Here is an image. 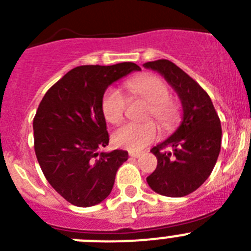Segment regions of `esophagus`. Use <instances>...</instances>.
Segmentation results:
<instances>
[{"instance_id":"obj_1","label":"esophagus","mask_w":251,"mask_h":251,"mask_svg":"<svg viewBox=\"0 0 251 251\" xmlns=\"http://www.w3.org/2000/svg\"><path fill=\"white\" fill-rule=\"evenodd\" d=\"M129 156L133 157V158H138V157L142 156V152H129Z\"/></svg>"}]
</instances>
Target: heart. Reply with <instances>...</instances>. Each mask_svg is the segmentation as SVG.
Masks as SVG:
<instances>
[{"label": "heart", "instance_id": "obj_1", "mask_svg": "<svg viewBox=\"0 0 251 251\" xmlns=\"http://www.w3.org/2000/svg\"><path fill=\"white\" fill-rule=\"evenodd\" d=\"M128 98L142 99L148 103L146 118H154L162 129L170 130L179 118L178 104L170 98V88L163 79L153 74L132 77L126 83ZM101 113L110 124H119L124 119L127 98L119 89L110 86L101 97ZM158 137V128L152 121L127 123L113 134L115 146L129 151H141Z\"/></svg>", "mask_w": 251, "mask_h": 251}]
</instances>
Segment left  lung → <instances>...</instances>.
Instances as JSON below:
<instances>
[{"mask_svg": "<svg viewBox=\"0 0 251 251\" xmlns=\"http://www.w3.org/2000/svg\"><path fill=\"white\" fill-rule=\"evenodd\" d=\"M178 93L183 121L178 129L151 152L157 167L147 177L153 191L182 197L196 191L211 175L221 148V123L211 99L201 85L170 60L148 61Z\"/></svg>", "mask_w": 251, "mask_h": 251, "instance_id": "1", "label": "left lung"}]
</instances>
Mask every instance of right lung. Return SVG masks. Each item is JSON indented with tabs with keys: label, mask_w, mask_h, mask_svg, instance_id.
Listing matches in <instances>:
<instances>
[{
	"label": "right lung",
	"mask_w": 251,
	"mask_h": 251,
	"mask_svg": "<svg viewBox=\"0 0 251 251\" xmlns=\"http://www.w3.org/2000/svg\"><path fill=\"white\" fill-rule=\"evenodd\" d=\"M134 63L83 65L66 73L40 101L34 118V148L44 176L72 205L89 207L109 196L128 152L98 153L109 143L101 97Z\"/></svg>",
	"instance_id": "obj_1"
}]
</instances>
